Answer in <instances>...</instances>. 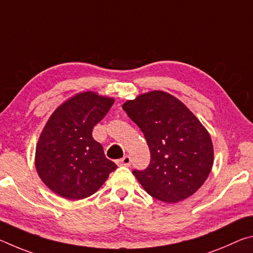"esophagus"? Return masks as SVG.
Segmentation results:
<instances>
[{"mask_svg": "<svg viewBox=\"0 0 253 253\" xmlns=\"http://www.w3.org/2000/svg\"><path fill=\"white\" fill-rule=\"evenodd\" d=\"M118 162L121 163V165H124V166H127V168H129L130 163H131V158L128 156V155H126V156H124L122 160H119Z\"/></svg>", "mask_w": 253, "mask_h": 253, "instance_id": "34e87169", "label": "esophagus"}]
</instances>
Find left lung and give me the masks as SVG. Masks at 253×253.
Returning <instances> with one entry per match:
<instances>
[{
  "label": "left lung",
  "mask_w": 253,
  "mask_h": 253,
  "mask_svg": "<svg viewBox=\"0 0 253 253\" xmlns=\"http://www.w3.org/2000/svg\"><path fill=\"white\" fill-rule=\"evenodd\" d=\"M123 109L144 132L151 151L148 168L132 172L144 190L164 203L193 195L213 166L207 128L181 100L162 90L127 100Z\"/></svg>",
  "instance_id": "1"
}]
</instances>
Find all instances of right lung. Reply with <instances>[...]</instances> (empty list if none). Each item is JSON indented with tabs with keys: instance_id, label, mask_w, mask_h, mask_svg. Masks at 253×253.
Instances as JSON below:
<instances>
[{
	"instance_id": "add662e5",
	"label": "right lung",
	"mask_w": 253,
	"mask_h": 253,
	"mask_svg": "<svg viewBox=\"0 0 253 253\" xmlns=\"http://www.w3.org/2000/svg\"><path fill=\"white\" fill-rule=\"evenodd\" d=\"M115 99L95 91L76 93L55 109L36 147V169L53 193L83 200L99 190L117 169L92 138V129Z\"/></svg>"
}]
</instances>
